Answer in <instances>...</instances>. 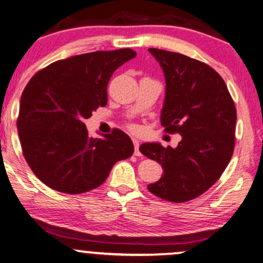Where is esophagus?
Segmentation results:
<instances>
[{
  "label": "esophagus",
  "mask_w": 263,
  "mask_h": 263,
  "mask_svg": "<svg viewBox=\"0 0 263 263\" xmlns=\"http://www.w3.org/2000/svg\"><path fill=\"white\" fill-rule=\"evenodd\" d=\"M134 146H135V156H142L140 151V142L137 140H134Z\"/></svg>",
  "instance_id": "esophagus-1"
}]
</instances>
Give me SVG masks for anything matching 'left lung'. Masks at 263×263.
<instances>
[{
    "mask_svg": "<svg viewBox=\"0 0 263 263\" xmlns=\"http://www.w3.org/2000/svg\"><path fill=\"white\" fill-rule=\"evenodd\" d=\"M165 80L161 123L179 134L176 148L158 142L141 144L144 156L163 167L148 184L152 194L184 203L206 192L230 162L235 146L236 108L222 78L209 65L179 53L149 48Z\"/></svg>",
    "mask_w": 263,
    "mask_h": 263,
    "instance_id": "obj_1",
    "label": "left lung"
}]
</instances>
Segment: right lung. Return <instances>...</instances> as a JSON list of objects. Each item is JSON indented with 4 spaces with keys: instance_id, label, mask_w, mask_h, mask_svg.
<instances>
[{
    "instance_id": "obj_1",
    "label": "right lung",
    "mask_w": 263,
    "mask_h": 263,
    "mask_svg": "<svg viewBox=\"0 0 263 263\" xmlns=\"http://www.w3.org/2000/svg\"><path fill=\"white\" fill-rule=\"evenodd\" d=\"M132 49L92 52L53 63L27 84L20 104L18 136L23 156L45 185L80 194L101 185L117 161L134 153L121 129L91 138L84 121L107 104V84Z\"/></svg>"
}]
</instances>
